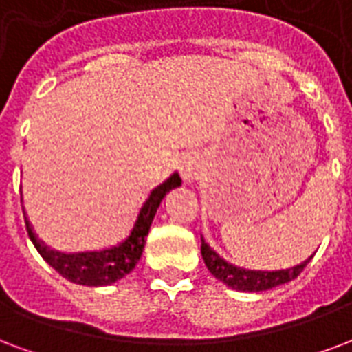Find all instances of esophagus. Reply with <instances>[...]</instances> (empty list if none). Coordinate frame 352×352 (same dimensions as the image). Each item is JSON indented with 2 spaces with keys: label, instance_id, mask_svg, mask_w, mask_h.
Returning a JSON list of instances; mask_svg holds the SVG:
<instances>
[{
  "label": "esophagus",
  "instance_id": "obj_1",
  "mask_svg": "<svg viewBox=\"0 0 352 352\" xmlns=\"http://www.w3.org/2000/svg\"><path fill=\"white\" fill-rule=\"evenodd\" d=\"M200 170H202V166H200V161L197 157H189L182 163L179 166V174H182V178L186 179V182H195L200 176Z\"/></svg>",
  "mask_w": 352,
  "mask_h": 352
}]
</instances>
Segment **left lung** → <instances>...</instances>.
Instances as JSON below:
<instances>
[{
    "instance_id": "1",
    "label": "left lung",
    "mask_w": 352,
    "mask_h": 352,
    "mask_svg": "<svg viewBox=\"0 0 352 352\" xmlns=\"http://www.w3.org/2000/svg\"><path fill=\"white\" fill-rule=\"evenodd\" d=\"M200 250H202V258H204V263L210 269V273L221 282H224L226 286L239 289V292H265V289L276 287L280 284L292 282L305 271L306 263L311 258L310 256L300 265L269 273V271H247V269H241V267L232 265V263L224 261L221 256L217 254L215 250H211L210 245L204 239H202Z\"/></svg>"
}]
</instances>
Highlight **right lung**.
Returning a JSON list of instances; mask_svg holds the SVG:
<instances>
[{"instance_id":"right-lung-1","label":"right lung","mask_w":352,"mask_h":352,"mask_svg":"<svg viewBox=\"0 0 352 352\" xmlns=\"http://www.w3.org/2000/svg\"><path fill=\"white\" fill-rule=\"evenodd\" d=\"M179 184H182V178L174 173L161 186L148 192L144 202L137 210L135 219L129 224L126 236L115 245L100 248V250H83V252L52 250L36 239L28 221H25V228L42 258L54 267L60 276H65L66 280L79 284V286H109L116 280L131 273L137 261L141 260L142 248H144L148 232H150V226H152L161 200L165 198L166 192L178 187Z\"/></svg>"}]
</instances>
